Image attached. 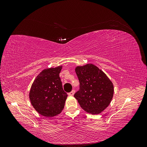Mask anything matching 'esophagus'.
Returning a JSON list of instances; mask_svg holds the SVG:
<instances>
[{"label":"esophagus","mask_w":147,"mask_h":147,"mask_svg":"<svg viewBox=\"0 0 147 147\" xmlns=\"http://www.w3.org/2000/svg\"><path fill=\"white\" fill-rule=\"evenodd\" d=\"M75 92V91L74 90H73L72 91H71L70 92H69V96H74Z\"/></svg>","instance_id":"1"}]
</instances>
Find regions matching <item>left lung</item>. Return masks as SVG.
<instances>
[{
	"instance_id": "1",
	"label": "left lung",
	"mask_w": 147,
	"mask_h": 147,
	"mask_svg": "<svg viewBox=\"0 0 147 147\" xmlns=\"http://www.w3.org/2000/svg\"><path fill=\"white\" fill-rule=\"evenodd\" d=\"M75 72L80 90L75 93L81 107L86 112L97 115L110 104L113 96V85L107 76L96 65L78 66Z\"/></svg>"
}]
</instances>
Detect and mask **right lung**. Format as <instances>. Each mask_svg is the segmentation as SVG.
<instances>
[{
    "instance_id": "1",
    "label": "right lung",
    "mask_w": 147,
    "mask_h": 147,
    "mask_svg": "<svg viewBox=\"0 0 147 147\" xmlns=\"http://www.w3.org/2000/svg\"><path fill=\"white\" fill-rule=\"evenodd\" d=\"M62 66L43 70L31 86V104L43 117H53L63 110L67 97L59 77Z\"/></svg>"
}]
</instances>
